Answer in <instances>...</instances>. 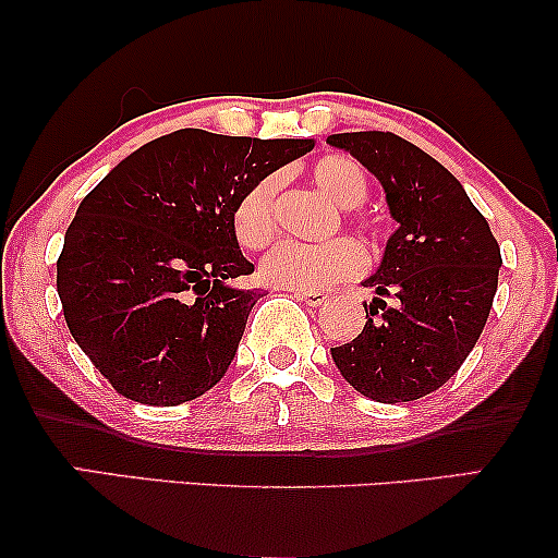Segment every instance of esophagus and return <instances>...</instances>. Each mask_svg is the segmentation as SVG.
<instances>
[{"mask_svg": "<svg viewBox=\"0 0 558 558\" xmlns=\"http://www.w3.org/2000/svg\"><path fill=\"white\" fill-rule=\"evenodd\" d=\"M296 294H300V300L307 302L310 307H319V304L327 302L325 292H310V289H302V292H296Z\"/></svg>", "mask_w": 558, "mask_h": 558, "instance_id": "esophagus-1", "label": "esophagus"}]
</instances>
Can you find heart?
<instances>
[{"mask_svg":"<svg viewBox=\"0 0 558 558\" xmlns=\"http://www.w3.org/2000/svg\"><path fill=\"white\" fill-rule=\"evenodd\" d=\"M312 180L325 195L342 208H355L368 195V178L355 159L327 155L312 167ZM277 193L279 178L266 174L254 182L231 210V228L243 248L258 251L277 233ZM365 228V226H363ZM365 269V251L353 239H332L325 243L284 241L264 258L262 274L274 287L319 289L361 277Z\"/></svg>","mask_w":558,"mask_h":558,"instance_id":"b5f03b06","label":"heart"}]
</instances>
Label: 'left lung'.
<instances>
[{"label": "left lung", "instance_id": "8db88e82", "mask_svg": "<svg viewBox=\"0 0 558 558\" xmlns=\"http://www.w3.org/2000/svg\"><path fill=\"white\" fill-rule=\"evenodd\" d=\"M380 180L399 220L355 340L332 361L357 393L380 403L416 401L460 371L490 315L500 246L445 165L393 132L327 136Z\"/></svg>", "mask_w": 558, "mask_h": 558}]
</instances>
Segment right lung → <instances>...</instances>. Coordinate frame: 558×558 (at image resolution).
Segmentation results:
<instances>
[{"label":"right lung","instance_id":"obj_1","mask_svg":"<svg viewBox=\"0 0 558 558\" xmlns=\"http://www.w3.org/2000/svg\"><path fill=\"white\" fill-rule=\"evenodd\" d=\"M315 147L180 129L144 144L83 197L58 256L73 340L126 399L178 407L231 365L262 289L231 228L239 197Z\"/></svg>","mask_w":558,"mask_h":558}]
</instances>
